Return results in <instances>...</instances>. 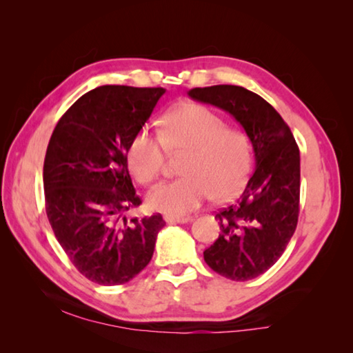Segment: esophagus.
Listing matches in <instances>:
<instances>
[{"instance_id": "obj_1", "label": "esophagus", "mask_w": 353, "mask_h": 353, "mask_svg": "<svg viewBox=\"0 0 353 353\" xmlns=\"http://www.w3.org/2000/svg\"><path fill=\"white\" fill-rule=\"evenodd\" d=\"M165 221L168 224H185L190 223L191 216H165Z\"/></svg>"}]
</instances>
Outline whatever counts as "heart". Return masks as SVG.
<instances>
[{
    "label": "heart",
    "instance_id": "obj_1",
    "mask_svg": "<svg viewBox=\"0 0 353 353\" xmlns=\"http://www.w3.org/2000/svg\"><path fill=\"white\" fill-rule=\"evenodd\" d=\"M168 151L185 154L183 177L160 185L148 204L166 214H182L214 196L235 198L252 171V143L244 130L202 104H182L163 118L162 134L137 130L128 148V165L137 182L151 185L162 176Z\"/></svg>",
    "mask_w": 353,
    "mask_h": 353
}]
</instances>
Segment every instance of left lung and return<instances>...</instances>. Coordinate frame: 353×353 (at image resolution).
Masks as SVG:
<instances>
[{
    "mask_svg": "<svg viewBox=\"0 0 353 353\" xmlns=\"http://www.w3.org/2000/svg\"><path fill=\"white\" fill-rule=\"evenodd\" d=\"M188 97L229 112L252 141L255 168L234 204L214 214L219 236L204 260L219 276L246 282L276 263L294 234L301 155L288 124L259 94L238 85L193 88Z\"/></svg>",
    "mask_w": 353,
    "mask_h": 353,
    "instance_id": "left-lung-1",
    "label": "left lung"
}]
</instances>
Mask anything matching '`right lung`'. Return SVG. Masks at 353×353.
Wrapping results in <instances>:
<instances>
[{
  "mask_svg": "<svg viewBox=\"0 0 353 353\" xmlns=\"http://www.w3.org/2000/svg\"><path fill=\"white\" fill-rule=\"evenodd\" d=\"M165 88L103 85L63 113L43 163L46 214L70 261L99 285L132 280L151 261L162 214L128 219L141 204L128 170L132 137Z\"/></svg>",
  "mask_w": 353,
  "mask_h": 353,
  "instance_id": "right-lung-1",
  "label": "right lung"
}]
</instances>
